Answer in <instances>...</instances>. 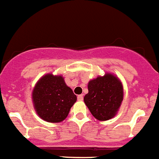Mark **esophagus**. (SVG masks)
Here are the masks:
<instances>
[{"instance_id":"34e87169","label":"esophagus","mask_w":159,"mask_h":159,"mask_svg":"<svg viewBox=\"0 0 159 159\" xmlns=\"http://www.w3.org/2000/svg\"><path fill=\"white\" fill-rule=\"evenodd\" d=\"M77 99H78L79 101H82L84 99V96H83V95H79L77 96Z\"/></svg>"}]
</instances>
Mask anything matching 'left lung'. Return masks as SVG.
I'll use <instances>...</instances> for the list:
<instances>
[{
	"mask_svg": "<svg viewBox=\"0 0 159 159\" xmlns=\"http://www.w3.org/2000/svg\"><path fill=\"white\" fill-rule=\"evenodd\" d=\"M84 102L92 116L105 121L116 116L123 99V88L118 78L111 74L90 81Z\"/></svg>",
	"mask_w": 159,
	"mask_h": 159,
	"instance_id": "1",
	"label": "left lung"
}]
</instances>
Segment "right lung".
Listing matches in <instances>:
<instances>
[{
	"mask_svg": "<svg viewBox=\"0 0 159 159\" xmlns=\"http://www.w3.org/2000/svg\"><path fill=\"white\" fill-rule=\"evenodd\" d=\"M77 98L60 75L48 74L36 84L32 92L34 107L40 118L49 123L66 119Z\"/></svg>",
	"mask_w": 159,
	"mask_h": 159,
	"instance_id": "1",
	"label": "right lung"
}]
</instances>
